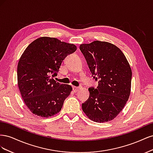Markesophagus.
Masks as SVG:
<instances>
[{
	"label": "esophagus",
	"mask_w": 153,
	"mask_h": 153,
	"mask_svg": "<svg viewBox=\"0 0 153 153\" xmlns=\"http://www.w3.org/2000/svg\"><path fill=\"white\" fill-rule=\"evenodd\" d=\"M79 89L80 88L78 87H75V86H73V91L75 92H77L78 90H79Z\"/></svg>",
	"instance_id": "esophagus-1"
}]
</instances>
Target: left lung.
I'll return each mask as SVG.
<instances>
[{"label":"left lung","mask_w":153,"mask_h":153,"mask_svg":"<svg viewBox=\"0 0 153 153\" xmlns=\"http://www.w3.org/2000/svg\"><path fill=\"white\" fill-rule=\"evenodd\" d=\"M92 76L98 81L96 89L89 88V97L82 110L92 121L108 122L121 112L129 99L132 72L122 51L106 41L82 44Z\"/></svg>","instance_id":"1"}]
</instances>
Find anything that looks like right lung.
Instances as JSON below:
<instances>
[{"label": "right lung", "instance_id": "obj_1", "mask_svg": "<svg viewBox=\"0 0 153 153\" xmlns=\"http://www.w3.org/2000/svg\"><path fill=\"white\" fill-rule=\"evenodd\" d=\"M76 50L75 45L50 37L36 39L26 48L18 64V85L32 114L49 117L61 111L72 87L61 84L53 77L63 60Z\"/></svg>", "mask_w": 153, "mask_h": 153}]
</instances>
